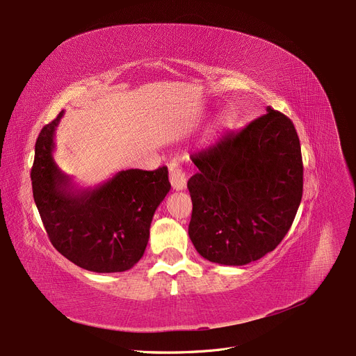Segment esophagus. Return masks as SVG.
Instances as JSON below:
<instances>
[{
    "instance_id": "esophagus-1",
    "label": "esophagus",
    "mask_w": 356,
    "mask_h": 356,
    "mask_svg": "<svg viewBox=\"0 0 356 356\" xmlns=\"http://www.w3.org/2000/svg\"><path fill=\"white\" fill-rule=\"evenodd\" d=\"M168 179L175 191H183L186 188V176L176 160L168 164Z\"/></svg>"
}]
</instances>
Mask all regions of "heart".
<instances>
[{
  "label": "heart",
  "mask_w": 356,
  "mask_h": 356,
  "mask_svg": "<svg viewBox=\"0 0 356 356\" xmlns=\"http://www.w3.org/2000/svg\"><path fill=\"white\" fill-rule=\"evenodd\" d=\"M231 125H233V120H231V118L228 115L220 116L215 122V131L216 132H224V131L229 129Z\"/></svg>",
  "instance_id": "1"
}]
</instances>
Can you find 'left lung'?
<instances>
[{
	"label": "left lung",
	"mask_w": 356,
	"mask_h": 356,
	"mask_svg": "<svg viewBox=\"0 0 356 356\" xmlns=\"http://www.w3.org/2000/svg\"><path fill=\"white\" fill-rule=\"evenodd\" d=\"M268 113L191 156L189 237L213 264L243 266L282 241L302 197V157L296 127Z\"/></svg>",
	"instance_id": "1"
}]
</instances>
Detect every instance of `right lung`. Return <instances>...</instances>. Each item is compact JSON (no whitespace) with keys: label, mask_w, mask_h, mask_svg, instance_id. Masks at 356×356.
Returning a JSON list of instances; mask_svg holds the SVG:
<instances>
[{"label":"right lung","mask_w":356,"mask_h":356,"mask_svg":"<svg viewBox=\"0 0 356 356\" xmlns=\"http://www.w3.org/2000/svg\"><path fill=\"white\" fill-rule=\"evenodd\" d=\"M63 116L60 112L42 128L30 173L46 233L76 266L97 273L125 272L145 252L154 212L172 188L168 170H122L96 188L76 189L52 156Z\"/></svg>","instance_id":"right-lung-1"}]
</instances>
